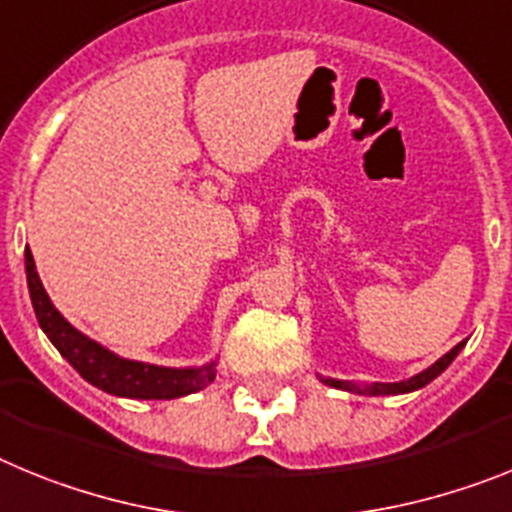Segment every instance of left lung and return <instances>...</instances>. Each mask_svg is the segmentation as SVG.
Segmentation results:
<instances>
[{"instance_id": "8db88e82", "label": "left lung", "mask_w": 512, "mask_h": 512, "mask_svg": "<svg viewBox=\"0 0 512 512\" xmlns=\"http://www.w3.org/2000/svg\"><path fill=\"white\" fill-rule=\"evenodd\" d=\"M466 340H461L456 348L448 350L443 358H438V361L433 363V366H428L425 371L415 373L412 379L407 381H394V384H384V381H373V384H355V381H340V379H330V376H319V381L327 386H335V389H342V391H353V394H368V397H386V394H410V391H417L422 389V386H428L430 381L438 379L443 371H446L448 366L453 363V358L464 350Z\"/></svg>"}]
</instances>
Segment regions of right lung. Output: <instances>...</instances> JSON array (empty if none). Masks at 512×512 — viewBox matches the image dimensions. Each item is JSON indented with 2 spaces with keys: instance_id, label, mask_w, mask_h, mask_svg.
<instances>
[{
  "instance_id": "obj_1",
  "label": "right lung",
  "mask_w": 512,
  "mask_h": 512,
  "mask_svg": "<svg viewBox=\"0 0 512 512\" xmlns=\"http://www.w3.org/2000/svg\"><path fill=\"white\" fill-rule=\"evenodd\" d=\"M25 275H28L30 301H33L41 330L53 342V348L74 366V371L97 389L123 399H177L206 389L216 379L219 358H213L203 366L172 368L131 361V358L113 353L97 340L79 332L71 322H66L64 314L53 306L51 296L41 283V275L35 270L30 250H25Z\"/></svg>"
}]
</instances>
